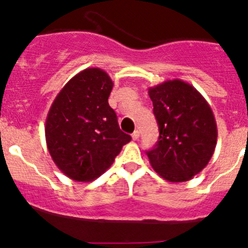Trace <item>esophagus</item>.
Masks as SVG:
<instances>
[{"label": "esophagus", "mask_w": 248, "mask_h": 248, "mask_svg": "<svg viewBox=\"0 0 248 248\" xmlns=\"http://www.w3.org/2000/svg\"><path fill=\"white\" fill-rule=\"evenodd\" d=\"M139 136H140V132H139V130H135V132H134V133L132 134L133 140H138Z\"/></svg>", "instance_id": "esophagus-1"}]
</instances>
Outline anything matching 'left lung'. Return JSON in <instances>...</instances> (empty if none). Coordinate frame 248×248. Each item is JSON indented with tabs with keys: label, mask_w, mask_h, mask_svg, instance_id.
<instances>
[{
	"label": "left lung",
	"mask_w": 248,
	"mask_h": 248,
	"mask_svg": "<svg viewBox=\"0 0 248 248\" xmlns=\"http://www.w3.org/2000/svg\"><path fill=\"white\" fill-rule=\"evenodd\" d=\"M158 124L157 143L147 152L153 169L173 183L207 166L217 144V124L204 96L189 82L167 80L148 90Z\"/></svg>",
	"instance_id": "8db88e82"
}]
</instances>
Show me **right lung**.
<instances>
[{"instance_id": "1", "label": "right lung", "mask_w": 248, "mask_h": 248, "mask_svg": "<svg viewBox=\"0 0 248 248\" xmlns=\"http://www.w3.org/2000/svg\"><path fill=\"white\" fill-rule=\"evenodd\" d=\"M110 77L99 67L82 70L56 96L45 121V139L56 166L77 182L98 178L132 140L120 130L108 105Z\"/></svg>"}]
</instances>
